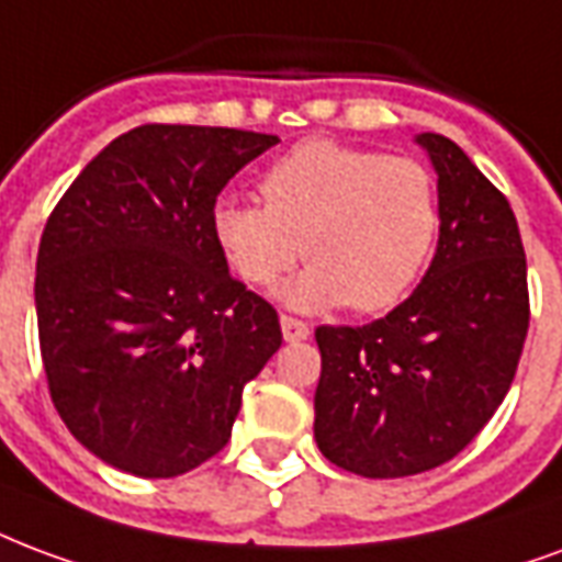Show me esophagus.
I'll return each instance as SVG.
<instances>
[{
    "mask_svg": "<svg viewBox=\"0 0 562 562\" xmlns=\"http://www.w3.org/2000/svg\"><path fill=\"white\" fill-rule=\"evenodd\" d=\"M282 336H285V342H303V339H310L313 334V327L301 318H292V315H282L280 318Z\"/></svg>",
    "mask_w": 562,
    "mask_h": 562,
    "instance_id": "1",
    "label": "esophagus"
}]
</instances>
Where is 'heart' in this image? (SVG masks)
<instances>
[{
    "mask_svg": "<svg viewBox=\"0 0 562 562\" xmlns=\"http://www.w3.org/2000/svg\"><path fill=\"white\" fill-rule=\"evenodd\" d=\"M261 202L223 196L211 235L228 268L268 289L294 261L310 268L282 289L297 310L351 303L381 313L405 297L438 235V193L411 157L310 139L261 178Z\"/></svg>",
    "mask_w": 562,
    "mask_h": 562,
    "instance_id": "heart-1",
    "label": "heart"
}]
</instances>
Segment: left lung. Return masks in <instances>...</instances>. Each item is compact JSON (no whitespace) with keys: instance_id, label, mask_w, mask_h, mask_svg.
<instances>
[{"instance_id":"obj_1","label":"left lung","mask_w":562,"mask_h":562,"mask_svg":"<svg viewBox=\"0 0 562 562\" xmlns=\"http://www.w3.org/2000/svg\"><path fill=\"white\" fill-rule=\"evenodd\" d=\"M435 259L408 301L363 327H318L315 443L369 480L459 456L509 393L530 324L527 259L506 196L440 133Z\"/></svg>"}]
</instances>
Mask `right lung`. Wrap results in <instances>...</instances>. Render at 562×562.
Wrapping results in <instances>:
<instances>
[{
    "label": "right lung",
    "mask_w": 562,
    "mask_h": 562,
    "mask_svg": "<svg viewBox=\"0 0 562 562\" xmlns=\"http://www.w3.org/2000/svg\"><path fill=\"white\" fill-rule=\"evenodd\" d=\"M280 139L143 124L53 207L35 310L49 396L70 435L133 476L169 480L232 438L244 384L282 345L277 310L228 273L220 190Z\"/></svg>",
    "instance_id": "1"
}]
</instances>
